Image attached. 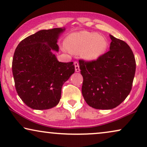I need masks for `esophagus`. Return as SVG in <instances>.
<instances>
[{
  "label": "esophagus",
  "mask_w": 147,
  "mask_h": 147,
  "mask_svg": "<svg viewBox=\"0 0 147 147\" xmlns=\"http://www.w3.org/2000/svg\"><path fill=\"white\" fill-rule=\"evenodd\" d=\"M74 64H75V71L76 72H79L80 71V68H79V63H78V62L75 61L74 62Z\"/></svg>",
  "instance_id": "obj_1"
}]
</instances>
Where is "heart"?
<instances>
[{"label":"heart","instance_id":"obj_1","mask_svg":"<svg viewBox=\"0 0 147 147\" xmlns=\"http://www.w3.org/2000/svg\"><path fill=\"white\" fill-rule=\"evenodd\" d=\"M107 41L97 33L81 31L70 34L66 40V46L74 53H81L87 60H96L105 53Z\"/></svg>","mask_w":147,"mask_h":147}]
</instances>
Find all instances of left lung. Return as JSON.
<instances>
[{"label": "left lung", "mask_w": 147, "mask_h": 147, "mask_svg": "<svg viewBox=\"0 0 147 147\" xmlns=\"http://www.w3.org/2000/svg\"><path fill=\"white\" fill-rule=\"evenodd\" d=\"M109 50L91 61L79 60L83 76L82 94L89 106L115 108L125 100L132 87L136 61L130 46L109 35Z\"/></svg>", "instance_id": "left-lung-1"}]
</instances>
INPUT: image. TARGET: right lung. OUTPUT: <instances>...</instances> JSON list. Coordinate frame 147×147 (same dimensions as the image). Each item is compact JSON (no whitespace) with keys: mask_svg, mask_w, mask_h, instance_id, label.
Masks as SVG:
<instances>
[{"mask_svg":"<svg viewBox=\"0 0 147 147\" xmlns=\"http://www.w3.org/2000/svg\"><path fill=\"white\" fill-rule=\"evenodd\" d=\"M65 29L40 30L23 40L15 51L12 70L19 97L34 109L55 107L63 84L75 72L73 62L58 61V36Z\"/></svg>","mask_w":147,"mask_h":147,"instance_id":"obj_1","label":"right lung"}]
</instances>
